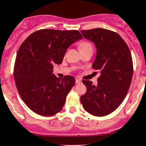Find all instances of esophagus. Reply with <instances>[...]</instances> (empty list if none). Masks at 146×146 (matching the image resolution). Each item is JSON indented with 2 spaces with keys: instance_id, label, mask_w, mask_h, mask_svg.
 I'll use <instances>...</instances> for the list:
<instances>
[{
  "instance_id": "1",
  "label": "esophagus",
  "mask_w": 146,
  "mask_h": 146,
  "mask_svg": "<svg viewBox=\"0 0 146 146\" xmlns=\"http://www.w3.org/2000/svg\"><path fill=\"white\" fill-rule=\"evenodd\" d=\"M81 82H82V80H81L80 78H76V83H77V84H80Z\"/></svg>"
}]
</instances>
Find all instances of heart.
I'll return each instance as SVG.
<instances>
[{"label": "heart", "instance_id": "heart-1", "mask_svg": "<svg viewBox=\"0 0 146 146\" xmlns=\"http://www.w3.org/2000/svg\"><path fill=\"white\" fill-rule=\"evenodd\" d=\"M91 47V45L88 42H81V43L80 44V50L86 48V47Z\"/></svg>", "mask_w": 146, "mask_h": 146}]
</instances>
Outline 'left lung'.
Segmentation results:
<instances>
[{"instance_id":"obj_1","label":"left lung","mask_w":146,"mask_h":146,"mask_svg":"<svg viewBox=\"0 0 146 146\" xmlns=\"http://www.w3.org/2000/svg\"><path fill=\"white\" fill-rule=\"evenodd\" d=\"M80 32L96 46L92 67L101 72L96 85L82 80L87 91L80 102L90 114L104 116L119 107L128 92L133 74L131 52L120 35L111 31L94 28Z\"/></svg>"}]
</instances>
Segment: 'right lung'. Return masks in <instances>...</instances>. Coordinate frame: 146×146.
<instances>
[{
  "label": "right lung",
  "instance_id": "1",
  "mask_svg": "<svg viewBox=\"0 0 146 146\" xmlns=\"http://www.w3.org/2000/svg\"><path fill=\"white\" fill-rule=\"evenodd\" d=\"M81 38L78 31L43 29L22 44L14 77L19 94L32 111L50 116L61 110L75 79L70 75L58 78L53 74V66L61 64L67 49Z\"/></svg>",
  "mask_w": 146,
  "mask_h": 146
}]
</instances>
